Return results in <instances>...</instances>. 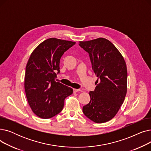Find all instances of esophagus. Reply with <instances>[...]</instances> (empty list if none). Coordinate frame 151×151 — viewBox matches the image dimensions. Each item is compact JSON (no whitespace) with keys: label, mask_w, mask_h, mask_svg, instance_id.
I'll use <instances>...</instances> for the list:
<instances>
[{"label":"esophagus","mask_w":151,"mask_h":151,"mask_svg":"<svg viewBox=\"0 0 151 151\" xmlns=\"http://www.w3.org/2000/svg\"><path fill=\"white\" fill-rule=\"evenodd\" d=\"M78 92H83V90L80 89H73V93H76Z\"/></svg>","instance_id":"1"}]
</instances>
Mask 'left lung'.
<instances>
[{"instance_id": "1", "label": "left lung", "mask_w": 151, "mask_h": 151, "mask_svg": "<svg viewBox=\"0 0 151 151\" xmlns=\"http://www.w3.org/2000/svg\"><path fill=\"white\" fill-rule=\"evenodd\" d=\"M79 45L89 55L97 86L89 92L91 100L84 106V114L96 123L111 119L118 112L127 93V70L121 54L108 40L99 38Z\"/></svg>"}]
</instances>
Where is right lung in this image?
<instances>
[{
  "label": "right lung",
  "mask_w": 151,
  "mask_h": 151,
  "mask_svg": "<svg viewBox=\"0 0 151 151\" xmlns=\"http://www.w3.org/2000/svg\"><path fill=\"white\" fill-rule=\"evenodd\" d=\"M75 42L51 38L40 44L27 62L24 79L26 97L38 117L49 119L59 114L73 89L56 82L62 55Z\"/></svg>",
  "instance_id": "1"
}]
</instances>
